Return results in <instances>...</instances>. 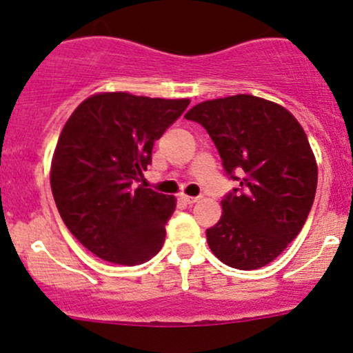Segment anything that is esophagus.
<instances>
[{
	"label": "esophagus",
	"mask_w": 353,
	"mask_h": 353,
	"mask_svg": "<svg viewBox=\"0 0 353 353\" xmlns=\"http://www.w3.org/2000/svg\"><path fill=\"white\" fill-rule=\"evenodd\" d=\"M183 199H184V203H188V205H193V203L198 201L199 196H188V194H184Z\"/></svg>",
	"instance_id": "34e87169"
}]
</instances>
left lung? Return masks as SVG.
Masks as SVG:
<instances>
[{"mask_svg": "<svg viewBox=\"0 0 353 353\" xmlns=\"http://www.w3.org/2000/svg\"><path fill=\"white\" fill-rule=\"evenodd\" d=\"M184 117L208 131L241 184L206 230L210 249L232 268L266 266L297 237L314 201L318 163L305 131L283 105L249 94L205 101Z\"/></svg>", "mask_w": 353, "mask_h": 353, "instance_id": "1", "label": "left lung"}]
</instances>
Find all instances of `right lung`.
Masks as SVG:
<instances>
[{"instance_id": "1", "label": "right lung", "mask_w": 353, "mask_h": 353, "mask_svg": "<svg viewBox=\"0 0 353 353\" xmlns=\"http://www.w3.org/2000/svg\"><path fill=\"white\" fill-rule=\"evenodd\" d=\"M190 99L101 92L68 117L51 162V190L63 222L90 252L141 265L162 248L176 198L138 186L154 141Z\"/></svg>"}]
</instances>
